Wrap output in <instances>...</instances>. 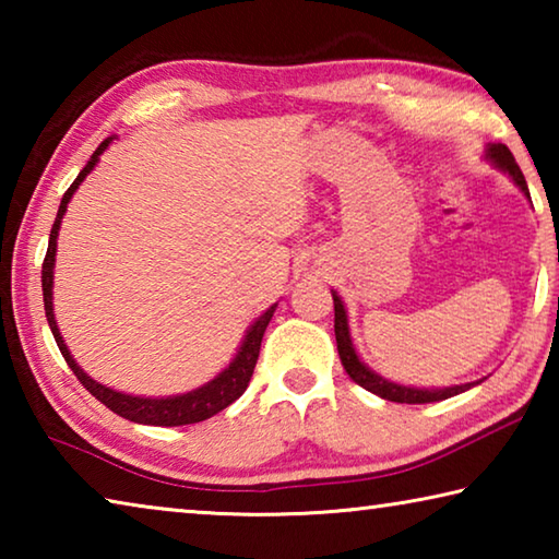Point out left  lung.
<instances>
[{
	"instance_id": "8db88e82",
	"label": "left lung",
	"mask_w": 559,
	"mask_h": 559,
	"mask_svg": "<svg viewBox=\"0 0 559 559\" xmlns=\"http://www.w3.org/2000/svg\"><path fill=\"white\" fill-rule=\"evenodd\" d=\"M484 153H486L484 157L488 159V163L493 165L496 169H500L503 175H508L510 179H513V185L530 200L525 177H523V173H520L513 153H510V150L506 145H500V143H488ZM330 293H333V302H335V340H337L340 359H343V367H345V372L349 374V380L357 382L359 386H365L367 392L382 396V400L400 402V404H429V402L449 400V396H456V394L466 392V390H471V386H476V384L486 380V377H484V380L466 382V384H451V386H412V384L392 382V380H386V377L377 374L372 367H367L362 362V357L357 355L353 335H349L347 310H345L343 298L337 296V290H330Z\"/></svg>"
}]
</instances>
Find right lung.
<instances>
[{"mask_svg":"<svg viewBox=\"0 0 559 559\" xmlns=\"http://www.w3.org/2000/svg\"><path fill=\"white\" fill-rule=\"evenodd\" d=\"M116 138L118 135H110L108 140H103L96 153L91 155L86 167H83L79 177H75V182L69 187V192L63 194L59 212H56V222H53L51 234H49V249H46V259H44V266H41V288H44L46 320H49V328L53 333L56 345H59L61 355H63L66 362H69L73 374L79 377V382L86 386V390L93 396H96L98 402L106 404L110 412H116L118 416H122V419H130L135 424H150V427H185V424H197V421L210 419V416H214V414H219L222 409H226V406L239 400V396L246 392V386H249V382H251L253 367H257L263 333H266V328L271 323L273 313H276L278 302H273L271 308L263 310V313L249 325V330H246V335L241 340L239 349H236L231 362L226 365L224 370L214 377V380H210L202 386H197V390H192V392L173 394V396L126 394V392L112 390V386L96 382L93 377H88L86 372L81 370V365L75 362L69 345H66V340L61 337V330H59V325H56V316H53V266H56V246H59V243H56V239H59L61 219H63L66 210H69V202L73 200L75 189H79L83 179H86L93 173V167L98 165L100 155L106 153L108 145Z\"/></svg>","mask_w":559,"mask_h":559,"instance_id":"obj_1","label":"right lung"}]
</instances>
